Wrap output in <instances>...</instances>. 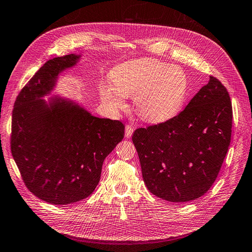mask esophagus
<instances>
[{
	"mask_svg": "<svg viewBox=\"0 0 252 252\" xmlns=\"http://www.w3.org/2000/svg\"><path fill=\"white\" fill-rule=\"evenodd\" d=\"M133 132H134V127L131 125H126V133H125L126 137V138H130L131 136L133 135Z\"/></svg>",
	"mask_w": 252,
	"mask_h": 252,
	"instance_id": "obj_1",
	"label": "esophagus"
}]
</instances>
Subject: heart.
<instances>
[{
  "mask_svg": "<svg viewBox=\"0 0 252 252\" xmlns=\"http://www.w3.org/2000/svg\"><path fill=\"white\" fill-rule=\"evenodd\" d=\"M112 85L100 91L113 111L125 110L126 97H133L135 111L147 122L161 124L176 116L185 101L188 80L182 68L155 59H136L111 71Z\"/></svg>",
  "mask_w": 252,
  "mask_h": 252,
  "instance_id": "1",
  "label": "heart"
}]
</instances>
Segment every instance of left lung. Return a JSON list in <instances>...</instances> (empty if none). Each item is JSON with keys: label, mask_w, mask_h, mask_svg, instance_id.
Returning a JSON list of instances; mask_svg holds the SVG:
<instances>
[{"label": "left lung", "mask_w": 252, "mask_h": 252, "mask_svg": "<svg viewBox=\"0 0 252 252\" xmlns=\"http://www.w3.org/2000/svg\"><path fill=\"white\" fill-rule=\"evenodd\" d=\"M231 127L232 105L227 89L210 76L175 117L137 128L132 140L149 191L173 203L203 196L225 159Z\"/></svg>", "instance_id": "obj_1"}]
</instances>
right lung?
Here are the masks:
<instances>
[{"mask_svg": "<svg viewBox=\"0 0 252 252\" xmlns=\"http://www.w3.org/2000/svg\"><path fill=\"white\" fill-rule=\"evenodd\" d=\"M80 59L48 60L14 102L10 148L27 189L44 202L66 205L94 192L105 157L124 139L119 120L98 118L71 100L52 97L57 78Z\"/></svg>", "mask_w": 252, "mask_h": 252, "instance_id": "add662e5", "label": "right lung"}]
</instances>
